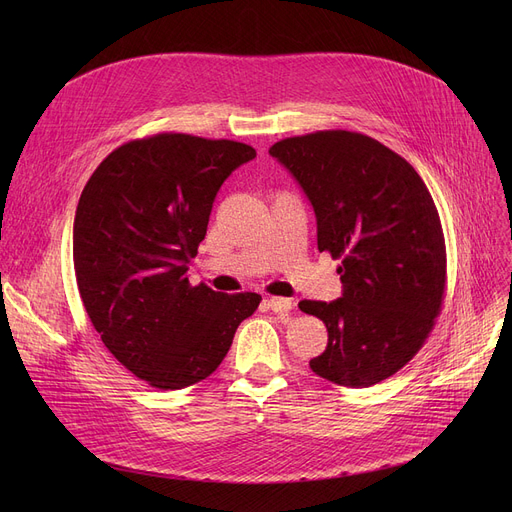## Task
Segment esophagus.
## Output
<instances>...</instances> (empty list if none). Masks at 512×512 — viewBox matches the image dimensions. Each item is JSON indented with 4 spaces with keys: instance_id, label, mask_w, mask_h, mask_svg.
Listing matches in <instances>:
<instances>
[{
    "instance_id": "1",
    "label": "esophagus",
    "mask_w": 512,
    "mask_h": 512,
    "mask_svg": "<svg viewBox=\"0 0 512 512\" xmlns=\"http://www.w3.org/2000/svg\"><path fill=\"white\" fill-rule=\"evenodd\" d=\"M267 305H270V309L278 315H286L290 309H292V301L290 299H284V297H270L267 299Z\"/></svg>"
}]
</instances>
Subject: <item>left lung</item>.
Returning <instances> with one entry per match:
<instances>
[{"mask_svg":"<svg viewBox=\"0 0 512 512\" xmlns=\"http://www.w3.org/2000/svg\"><path fill=\"white\" fill-rule=\"evenodd\" d=\"M317 218V249L340 259L342 297L301 301L328 328L311 369L367 388L405 367L442 311L446 245L436 203L405 157L351 130H317L270 147Z\"/></svg>","mask_w":512,"mask_h":512,"instance_id":"1","label":"left lung"}]
</instances>
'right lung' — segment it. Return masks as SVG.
Returning <instances> with one entry per match:
<instances>
[{
    "mask_svg": "<svg viewBox=\"0 0 512 512\" xmlns=\"http://www.w3.org/2000/svg\"><path fill=\"white\" fill-rule=\"evenodd\" d=\"M228 139L159 132L107 155L78 199L72 255L93 328L128 371L159 390L211 375L257 292L186 278L224 180L255 157Z\"/></svg>",
    "mask_w": 512,
    "mask_h": 512,
    "instance_id": "obj_1",
    "label": "right lung"
}]
</instances>
